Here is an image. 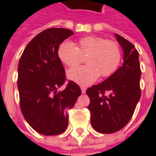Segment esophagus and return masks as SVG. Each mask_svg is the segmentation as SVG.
Wrapping results in <instances>:
<instances>
[{"label":"esophagus","mask_w":156,"mask_h":156,"mask_svg":"<svg viewBox=\"0 0 156 156\" xmlns=\"http://www.w3.org/2000/svg\"><path fill=\"white\" fill-rule=\"evenodd\" d=\"M81 90H82V93L83 94H85L86 90H87V87H81Z\"/></svg>","instance_id":"obj_1"}]
</instances>
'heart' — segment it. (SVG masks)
<instances>
[{
    "mask_svg": "<svg viewBox=\"0 0 156 156\" xmlns=\"http://www.w3.org/2000/svg\"><path fill=\"white\" fill-rule=\"evenodd\" d=\"M57 56L68 67H73L86 56L87 66L71 69L67 75L79 85L88 86L98 79L111 76L121 63V52L117 43L95 35L81 38L75 45L63 41L57 48Z\"/></svg>",
    "mask_w": 156,
    "mask_h": 156,
    "instance_id": "heart-1",
    "label": "heart"
}]
</instances>
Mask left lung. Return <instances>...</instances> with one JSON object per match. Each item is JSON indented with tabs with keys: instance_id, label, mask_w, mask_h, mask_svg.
I'll use <instances>...</instances> for the list:
<instances>
[{
	"instance_id": "1",
	"label": "left lung",
	"mask_w": 156,
	"mask_h": 156,
	"mask_svg": "<svg viewBox=\"0 0 156 156\" xmlns=\"http://www.w3.org/2000/svg\"><path fill=\"white\" fill-rule=\"evenodd\" d=\"M115 36L124 52L122 66L102 83L86 91L90 98L88 109L91 126L103 133H115L124 128L141 97L138 52L125 38L117 34Z\"/></svg>"
}]
</instances>
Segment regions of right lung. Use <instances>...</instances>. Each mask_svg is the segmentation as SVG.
I'll return each instance as SVG.
<instances>
[{"instance_id":"obj_1","label":"right lung","mask_w":156,"mask_h":156,"mask_svg":"<svg viewBox=\"0 0 156 156\" xmlns=\"http://www.w3.org/2000/svg\"><path fill=\"white\" fill-rule=\"evenodd\" d=\"M73 35L66 28H48L33 38L19 60L18 88L20 108L27 123L43 135H57L69 123L66 109L75 104L81 89L73 81L62 91L66 72L57 56L61 43Z\"/></svg>"}]
</instances>
